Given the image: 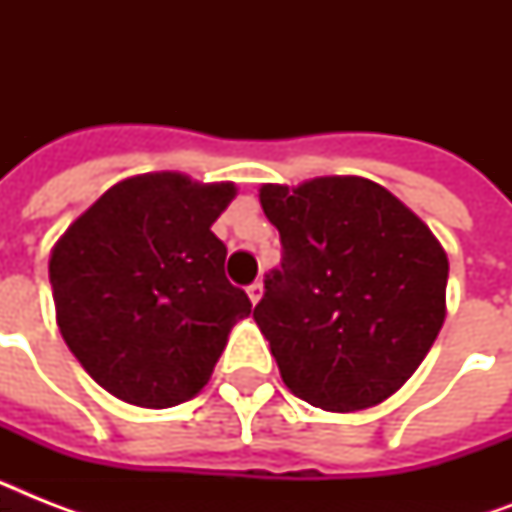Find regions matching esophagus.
I'll list each match as a JSON object with an SVG mask.
<instances>
[{"label":"esophagus","mask_w":512,"mask_h":512,"mask_svg":"<svg viewBox=\"0 0 512 512\" xmlns=\"http://www.w3.org/2000/svg\"><path fill=\"white\" fill-rule=\"evenodd\" d=\"M247 295H249V300H252V305L260 303V297H263V284H260V281H255V284H249Z\"/></svg>","instance_id":"esophagus-1"}]
</instances>
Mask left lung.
I'll list each match as a JSON object with an SVG mask.
<instances>
[{
  "label": "left lung",
  "mask_w": 512,
  "mask_h": 512,
  "mask_svg": "<svg viewBox=\"0 0 512 512\" xmlns=\"http://www.w3.org/2000/svg\"><path fill=\"white\" fill-rule=\"evenodd\" d=\"M284 263L252 319L281 380L327 412H361L404 385L446 319L449 260L428 225L358 175L260 188Z\"/></svg>",
  "instance_id": "8db88e82"
}]
</instances>
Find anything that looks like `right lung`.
Listing matches in <instances>:
<instances>
[{
    "mask_svg": "<svg viewBox=\"0 0 512 512\" xmlns=\"http://www.w3.org/2000/svg\"><path fill=\"white\" fill-rule=\"evenodd\" d=\"M233 199V183L146 172L111 185L55 241L60 335L124 404L167 409L196 396L252 313L225 279V244L212 233Z\"/></svg>",
    "mask_w": 512,
    "mask_h": 512,
    "instance_id": "add662e5",
    "label": "right lung"
}]
</instances>
